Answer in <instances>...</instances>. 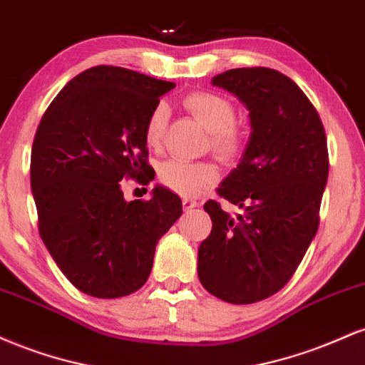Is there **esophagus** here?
<instances>
[{
	"label": "esophagus",
	"mask_w": 365,
	"mask_h": 365,
	"mask_svg": "<svg viewBox=\"0 0 365 365\" xmlns=\"http://www.w3.org/2000/svg\"><path fill=\"white\" fill-rule=\"evenodd\" d=\"M197 206H199V202H197L195 199H190V197H185V199H183V209H185V211H190V209H194Z\"/></svg>",
	"instance_id": "34e87169"
}]
</instances>
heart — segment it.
Returning a JSON list of instances; mask_svg holds the SVG:
<instances>
[{
  "label": "heart",
  "mask_w": 365,
  "mask_h": 365,
  "mask_svg": "<svg viewBox=\"0 0 365 365\" xmlns=\"http://www.w3.org/2000/svg\"><path fill=\"white\" fill-rule=\"evenodd\" d=\"M183 106L194 118L209 130V148L221 159H235L245 144L244 128L235 121V106L225 96L211 91L188 94ZM168 123V108L158 103L149 113L144 127V139L149 148H159L165 139ZM163 185L180 195H197L217 180V170L211 163H188L170 159L159 168Z\"/></svg>",
  "instance_id": "heart-1"
}]
</instances>
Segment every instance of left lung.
I'll return each instance as SVG.
<instances>
[{
    "label": "left lung",
    "instance_id": "8db88e82",
    "mask_svg": "<svg viewBox=\"0 0 365 365\" xmlns=\"http://www.w3.org/2000/svg\"><path fill=\"white\" fill-rule=\"evenodd\" d=\"M212 86L249 110L250 137L217 194L244 209L232 217L207 200L211 235L199 247L197 273L209 293L230 304H254L290 282L319 226L328 182L322 121L304 91L273 68H233Z\"/></svg>",
    "mask_w": 365,
    "mask_h": 365
}]
</instances>
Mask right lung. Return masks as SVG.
<instances>
[{
	"instance_id": "obj_1",
	"label": "right lung",
	"mask_w": 365,
	"mask_h": 365,
	"mask_svg": "<svg viewBox=\"0 0 365 365\" xmlns=\"http://www.w3.org/2000/svg\"><path fill=\"white\" fill-rule=\"evenodd\" d=\"M173 82L99 65L78 73L41 118L31 156L39 233L75 288L118 299L148 282L159 238L182 216V200L156 185L127 202L121 180H154L144 127Z\"/></svg>"
}]
</instances>
